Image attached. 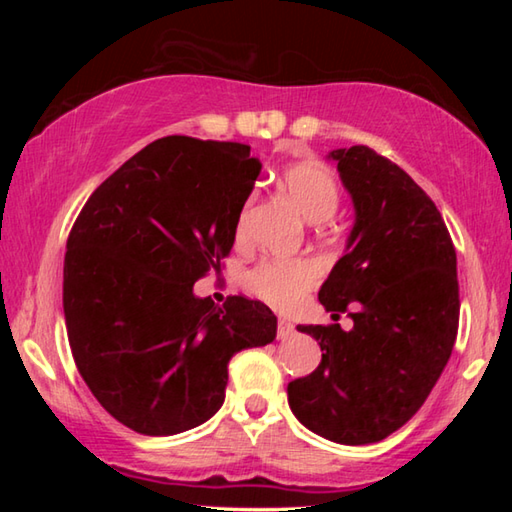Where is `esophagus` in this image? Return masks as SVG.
Segmentation results:
<instances>
[{"label":"esophagus","instance_id":"34e87169","mask_svg":"<svg viewBox=\"0 0 512 512\" xmlns=\"http://www.w3.org/2000/svg\"><path fill=\"white\" fill-rule=\"evenodd\" d=\"M291 334H293V325L289 323V320L287 318L277 320V339L284 341V339H289Z\"/></svg>","mask_w":512,"mask_h":512}]
</instances>
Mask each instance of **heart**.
Masks as SVG:
<instances>
[{
	"label": "heart",
	"mask_w": 512,
	"mask_h": 512,
	"mask_svg": "<svg viewBox=\"0 0 512 512\" xmlns=\"http://www.w3.org/2000/svg\"><path fill=\"white\" fill-rule=\"evenodd\" d=\"M284 187L309 221H325L339 207V187L332 171L316 162H300L284 171ZM318 280V266L307 257L271 259L248 273L246 284L257 298L287 309L305 296Z\"/></svg>",
	"instance_id": "b5f03b06"
}]
</instances>
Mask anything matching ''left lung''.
Segmentation results:
<instances>
[{"mask_svg":"<svg viewBox=\"0 0 512 512\" xmlns=\"http://www.w3.org/2000/svg\"><path fill=\"white\" fill-rule=\"evenodd\" d=\"M327 158L352 198L354 223L318 300L334 318L352 305L354 327L298 325L323 359L287 393L309 431L368 445L409 422L443 375L461 309L456 250L438 207L397 164L368 146Z\"/></svg>","mask_w":512,"mask_h":512,"instance_id":"obj_1","label":"left lung"}]
</instances>
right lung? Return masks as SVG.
<instances>
[{"instance_id":"add662e5","label":"right lung","mask_w":512,"mask_h":512,"mask_svg":"<svg viewBox=\"0 0 512 512\" xmlns=\"http://www.w3.org/2000/svg\"><path fill=\"white\" fill-rule=\"evenodd\" d=\"M262 162L250 146L169 135L144 146L94 189L67 239V339L92 395L144 436L212 418L228 363L275 339L264 302L223 307L194 284L235 244Z\"/></svg>"}]
</instances>
